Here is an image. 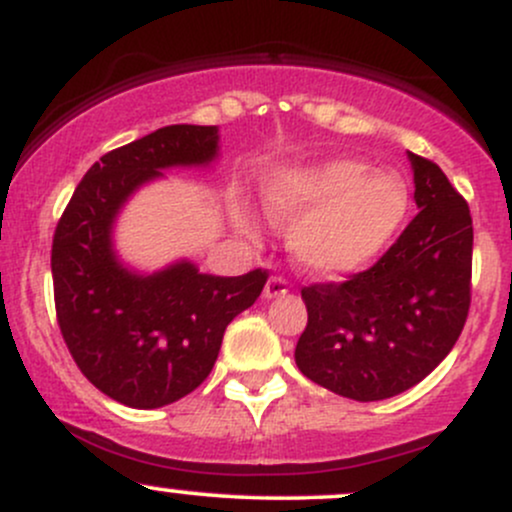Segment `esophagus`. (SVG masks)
I'll return each mask as SVG.
<instances>
[{"instance_id":"obj_1","label":"esophagus","mask_w":512,"mask_h":512,"mask_svg":"<svg viewBox=\"0 0 512 512\" xmlns=\"http://www.w3.org/2000/svg\"><path fill=\"white\" fill-rule=\"evenodd\" d=\"M289 291V281L284 276H269L267 286H264V298H276V296H284Z\"/></svg>"}]
</instances>
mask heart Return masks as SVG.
Masks as SVG:
<instances>
[{"label": "heart", "mask_w": 512, "mask_h": 512, "mask_svg": "<svg viewBox=\"0 0 512 512\" xmlns=\"http://www.w3.org/2000/svg\"><path fill=\"white\" fill-rule=\"evenodd\" d=\"M274 221H293L289 245L305 267L346 274L373 260L395 238L409 209V192L395 173L373 170L356 158H330L274 170L262 185ZM245 233L255 231L238 214Z\"/></svg>", "instance_id": "b5f03b06"}]
</instances>
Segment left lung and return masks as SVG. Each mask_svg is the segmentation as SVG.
<instances>
[{
  "mask_svg": "<svg viewBox=\"0 0 512 512\" xmlns=\"http://www.w3.org/2000/svg\"><path fill=\"white\" fill-rule=\"evenodd\" d=\"M419 214L373 267L303 286L305 378L356 402L395 397L450 354L472 303V214L448 175L409 154Z\"/></svg>",
  "mask_w": 512,
  "mask_h": 512,
  "instance_id": "1",
  "label": "left lung"
}]
</instances>
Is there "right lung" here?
Wrapping results in <instances>:
<instances>
[{
	"label": "right lung",
	"instance_id": "right-lung-1",
	"mask_svg": "<svg viewBox=\"0 0 512 512\" xmlns=\"http://www.w3.org/2000/svg\"><path fill=\"white\" fill-rule=\"evenodd\" d=\"M214 125H170L108 151L76 185L52 238L57 325L88 383L134 409L178 402L207 380L228 322L257 301L267 269L199 274L190 262L132 274L113 252L115 214L161 168L216 156Z\"/></svg>",
	"mask_w": 512,
	"mask_h": 512
}]
</instances>
